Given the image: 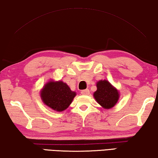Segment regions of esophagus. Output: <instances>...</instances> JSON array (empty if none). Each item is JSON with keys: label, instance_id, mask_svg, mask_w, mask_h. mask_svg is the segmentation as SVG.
Wrapping results in <instances>:
<instances>
[{"label": "esophagus", "instance_id": "34e87169", "mask_svg": "<svg viewBox=\"0 0 158 158\" xmlns=\"http://www.w3.org/2000/svg\"><path fill=\"white\" fill-rule=\"evenodd\" d=\"M81 94H83V95H88V94H89V90L88 89H83V90L81 91Z\"/></svg>", "mask_w": 158, "mask_h": 158}]
</instances>
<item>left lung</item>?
I'll return each instance as SVG.
<instances>
[{
	"mask_svg": "<svg viewBox=\"0 0 158 158\" xmlns=\"http://www.w3.org/2000/svg\"><path fill=\"white\" fill-rule=\"evenodd\" d=\"M93 96L103 108L111 109L118 102L119 93L108 81L102 80L97 82V90Z\"/></svg>",
	"mask_w": 158,
	"mask_h": 158,
	"instance_id": "left-lung-1",
	"label": "left lung"
}]
</instances>
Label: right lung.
<instances>
[{
  "mask_svg": "<svg viewBox=\"0 0 158 158\" xmlns=\"http://www.w3.org/2000/svg\"><path fill=\"white\" fill-rule=\"evenodd\" d=\"M40 94L43 102L48 107L63 111L71 104L76 93L72 91L64 82L51 81L43 87Z\"/></svg>",
  "mask_w": 158,
  "mask_h": 158,
  "instance_id": "add662e5",
  "label": "right lung"
}]
</instances>
